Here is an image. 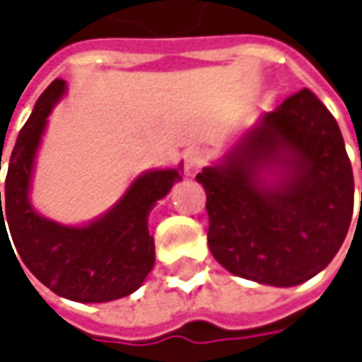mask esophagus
Listing matches in <instances>:
<instances>
[{
  "label": "esophagus",
  "instance_id": "1",
  "mask_svg": "<svg viewBox=\"0 0 362 362\" xmlns=\"http://www.w3.org/2000/svg\"><path fill=\"white\" fill-rule=\"evenodd\" d=\"M205 161H207V153L203 148L190 146V148L184 151V168H186V172L199 170L201 165H205Z\"/></svg>",
  "mask_w": 362,
  "mask_h": 362
}]
</instances>
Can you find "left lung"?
Segmentation results:
<instances>
[{
    "mask_svg": "<svg viewBox=\"0 0 362 362\" xmlns=\"http://www.w3.org/2000/svg\"><path fill=\"white\" fill-rule=\"evenodd\" d=\"M270 165L285 167L288 178L268 189L255 176ZM197 180L207 194L209 250L243 279L300 285L325 268L348 235L352 165L337 121L310 90L266 112L224 165L205 168Z\"/></svg>",
    "mask_w": 362,
    "mask_h": 362,
    "instance_id": "obj_1",
    "label": "left lung"
}]
</instances>
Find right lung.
<instances>
[{
	"mask_svg": "<svg viewBox=\"0 0 362 362\" xmlns=\"http://www.w3.org/2000/svg\"><path fill=\"white\" fill-rule=\"evenodd\" d=\"M62 92L64 81H52L16 138L4 209L0 192V239L8 237V220L21 259L54 293L75 302L119 300L136 291L151 272L155 241L148 235V211L182 176L178 170L140 176L109 214L90 226L71 228L41 218L29 203V182L47 115Z\"/></svg>",
	"mask_w": 362,
	"mask_h": 362,
	"instance_id": "right-lung-1",
	"label": "right lung"
}]
</instances>
